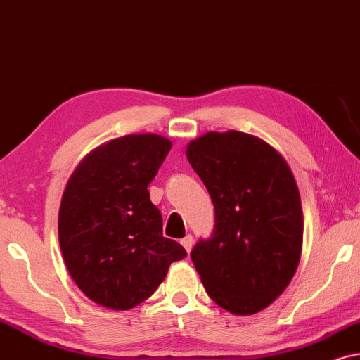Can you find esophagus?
Wrapping results in <instances>:
<instances>
[{"instance_id":"34e87169","label":"esophagus","mask_w":360,"mask_h":360,"mask_svg":"<svg viewBox=\"0 0 360 360\" xmlns=\"http://www.w3.org/2000/svg\"><path fill=\"white\" fill-rule=\"evenodd\" d=\"M181 245H183L184 248H186V252H191V248H193V245H194V238H193V236H186L183 240H181Z\"/></svg>"}]
</instances>
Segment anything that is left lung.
<instances>
[{
	"mask_svg": "<svg viewBox=\"0 0 360 360\" xmlns=\"http://www.w3.org/2000/svg\"><path fill=\"white\" fill-rule=\"evenodd\" d=\"M214 232L191 252L205 291L229 313L255 314L290 285L303 248V209L288 162L260 138L230 130L191 141Z\"/></svg>",
	"mask_w": 360,
	"mask_h": 360,
	"instance_id": "obj_1",
	"label": "left lung"
}]
</instances>
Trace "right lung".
Instances as JSON below:
<instances>
[{"label":"right lung","mask_w":360,"mask_h":360,"mask_svg":"<svg viewBox=\"0 0 360 360\" xmlns=\"http://www.w3.org/2000/svg\"><path fill=\"white\" fill-rule=\"evenodd\" d=\"M171 146L155 133L115 138L90 151L67 181L62 257L75 285L103 308H135L155 293L171 263L188 255L162 237L148 191Z\"/></svg>","instance_id":"1"}]
</instances>
